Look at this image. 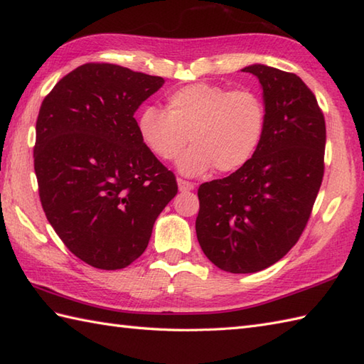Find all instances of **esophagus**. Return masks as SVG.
<instances>
[{"label": "esophagus", "instance_id": "1", "mask_svg": "<svg viewBox=\"0 0 364 364\" xmlns=\"http://www.w3.org/2000/svg\"><path fill=\"white\" fill-rule=\"evenodd\" d=\"M176 181H178V188H180L181 192H188V191H192L193 188H196V186H193V183H191V181H188V180L178 178Z\"/></svg>", "mask_w": 364, "mask_h": 364}]
</instances>
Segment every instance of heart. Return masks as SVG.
Returning <instances> with one entry per match:
<instances>
[{
    "label": "heart",
    "mask_w": 364,
    "mask_h": 364,
    "mask_svg": "<svg viewBox=\"0 0 364 364\" xmlns=\"http://www.w3.org/2000/svg\"><path fill=\"white\" fill-rule=\"evenodd\" d=\"M265 129V105L256 91L197 82L168 92L166 109L144 107L138 117L142 142L156 158L178 159L186 175L215 167L230 173L247 164Z\"/></svg>",
    "instance_id": "heart-1"
}]
</instances>
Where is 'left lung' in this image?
I'll return each mask as SVG.
<instances>
[{"instance_id":"obj_1","label":"left lung","mask_w":364,"mask_h":364,"mask_svg":"<svg viewBox=\"0 0 364 364\" xmlns=\"http://www.w3.org/2000/svg\"><path fill=\"white\" fill-rule=\"evenodd\" d=\"M242 71L264 90V134L239 171L200 186L196 220L206 257L235 274L268 268L296 245L323 183L326 149L323 109L296 74L265 65Z\"/></svg>"}]
</instances>
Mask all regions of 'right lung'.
I'll list each match as a JSON object with an SVG mask.
<instances>
[{"instance_id":"add662e5","label":"right lung","mask_w":364,"mask_h":364,"mask_svg":"<svg viewBox=\"0 0 364 364\" xmlns=\"http://www.w3.org/2000/svg\"><path fill=\"white\" fill-rule=\"evenodd\" d=\"M163 83L119 65L85 63L41 102L33 146L41 206L65 247L95 268L136 260L178 192L133 117Z\"/></svg>"}]
</instances>
